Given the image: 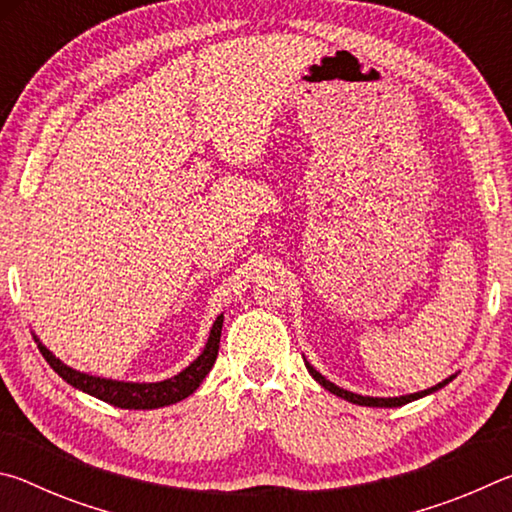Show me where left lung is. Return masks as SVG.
<instances>
[{"instance_id":"1","label":"left lung","mask_w":512,"mask_h":512,"mask_svg":"<svg viewBox=\"0 0 512 512\" xmlns=\"http://www.w3.org/2000/svg\"><path fill=\"white\" fill-rule=\"evenodd\" d=\"M307 368H309V372H311V377H314L320 386L327 388L329 393L339 395V397H343V400H348V402H352V404H361V406H402V404H409V402H413V400H418V397H424V395H429V393H433V391H438V388H443L445 384H449V381H452V377H449V379L443 381V384L429 388V391L413 393V395H404V397H363V395L343 391V388L334 386L332 381H327L323 375H320V372H316L314 368H311L309 363H307Z\"/></svg>"}]
</instances>
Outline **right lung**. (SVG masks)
<instances>
[{
	"mask_svg": "<svg viewBox=\"0 0 512 512\" xmlns=\"http://www.w3.org/2000/svg\"><path fill=\"white\" fill-rule=\"evenodd\" d=\"M221 325L223 316L216 318V323L210 332V339L201 357H198L192 366H187L180 375L158 381V384H128V381H112L85 375V372L72 370L65 366L63 361H58L45 345L38 343L42 357L54 368L67 384H72L79 391L99 397V400L108 402L119 409H158V406H167L173 402L185 400L187 395H192L201 381L205 379L207 372L212 370L216 354H219V341H221Z\"/></svg>",
	"mask_w": 512,
	"mask_h": 512,
	"instance_id": "add662e5",
	"label": "right lung"
}]
</instances>
